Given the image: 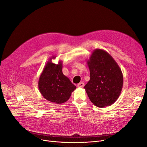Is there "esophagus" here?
Masks as SVG:
<instances>
[{"label": "esophagus", "instance_id": "obj_1", "mask_svg": "<svg viewBox=\"0 0 147 147\" xmlns=\"http://www.w3.org/2000/svg\"><path fill=\"white\" fill-rule=\"evenodd\" d=\"M83 86H84V83H83V82L77 84V87H78V88H83Z\"/></svg>", "mask_w": 147, "mask_h": 147}]
</instances>
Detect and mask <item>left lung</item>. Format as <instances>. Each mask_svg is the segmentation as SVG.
<instances>
[{
	"label": "left lung",
	"mask_w": 147,
	"mask_h": 147,
	"mask_svg": "<svg viewBox=\"0 0 147 147\" xmlns=\"http://www.w3.org/2000/svg\"><path fill=\"white\" fill-rule=\"evenodd\" d=\"M90 80L84 86L88 97L98 107L110 106L121 94L123 76L112 56L102 49H96L87 61Z\"/></svg>",
	"instance_id": "left-lung-1"
}]
</instances>
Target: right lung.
<instances>
[{"instance_id": "right-lung-1", "label": "right lung", "mask_w": 147, "mask_h": 147, "mask_svg": "<svg viewBox=\"0 0 147 147\" xmlns=\"http://www.w3.org/2000/svg\"><path fill=\"white\" fill-rule=\"evenodd\" d=\"M56 57L52 56L44 67L39 77L38 87L45 99L61 104L69 100L76 86L63 74V61H59L57 64L52 63L51 60Z\"/></svg>"}]
</instances>
